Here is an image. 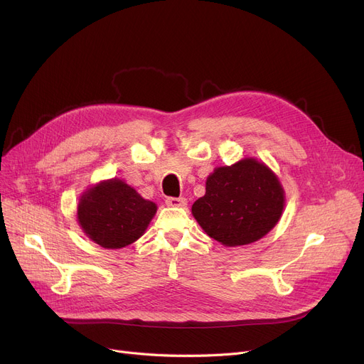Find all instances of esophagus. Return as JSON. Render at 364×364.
Masks as SVG:
<instances>
[{
    "instance_id": "34e87169",
    "label": "esophagus",
    "mask_w": 364,
    "mask_h": 364,
    "mask_svg": "<svg viewBox=\"0 0 364 364\" xmlns=\"http://www.w3.org/2000/svg\"><path fill=\"white\" fill-rule=\"evenodd\" d=\"M166 205L168 206H186L187 205V199L186 198H166Z\"/></svg>"
}]
</instances>
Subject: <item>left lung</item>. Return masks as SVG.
<instances>
[{
	"label": "left lung",
	"mask_w": 364,
	"mask_h": 364,
	"mask_svg": "<svg viewBox=\"0 0 364 364\" xmlns=\"http://www.w3.org/2000/svg\"><path fill=\"white\" fill-rule=\"evenodd\" d=\"M284 209V190L274 172L255 158L218 166L192 214L203 232L224 246L250 245L269 233Z\"/></svg>",
	"instance_id": "1"
}]
</instances>
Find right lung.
Returning <instances> with one entry per match:
<instances>
[{"label": "right lung", "mask_w": 364, "mask_h": 364, "mask_svg": "<svg viewBox=\"0 0 364 364\" xmlns=\"http://www.w3.org/2000/svg\"><path fill=\"white\" fill-rule=\"evenodd\" d=\"M158 206L119 178L91 186L80 198L76 220L85 236L106 250H121L140 239Z\"/></svg>", "instance_id": "obj_1"}]
</instances>
